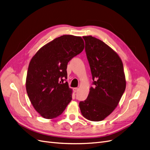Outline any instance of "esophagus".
Listing matches in <instances>:
<instances>
[{"mask_svg":"<svg viewBox=\"0 0 150 150\" xmlns=\"http://www.w3.org/2000/svg\"><path fill=\"white\" fill-rule=\"evenodd\" d=\"M78 88H73V91H74V93H76L77 91H78Z\"/></svg>","mask_w":150,"mask_h":150,"instance_id":"esophagus-1","label":"esophagus"}]
</instances>
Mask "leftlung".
Instances as JSON below:
<instances>
[{
    "mask_svg": "<svg viewBox=\"0 0 150 150\" xmlns=\"http://www.w3.org/2000/svg\"><path fill=\"white\" fill-rule=\"evenodd\" d=\"M83 38L94 87L79 105L85 118L100 121L114 111L125 92L123 64L119 56L101 40L91 35Z\"/></svg>",
    "mask_w": 150,
    "mask_h": 150,
    "instance_id": "8db88e82",
    "label": "left lung"
}]
</instances>
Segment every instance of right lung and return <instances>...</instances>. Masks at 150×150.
I'll return each mask as SVG.
<instances>
[{
	"instance_id": "add662e5",
	"label": "right lung",
	"mask_w": 150,
	"mask_h": 150,
	"mask_svg": "<svg viewBox=\"0 0 150 150\" xmlns=\"http://www.w3.org/2000/svg\"><path fill=\"white\" fill-rule=\"evenodd\" d=\"M84 48L83 39L64 35L45 45L29 63L26 91L40 116L53 119L60 116L72 100L67 79V66Z\"/></svg>"
}]
</instances>
